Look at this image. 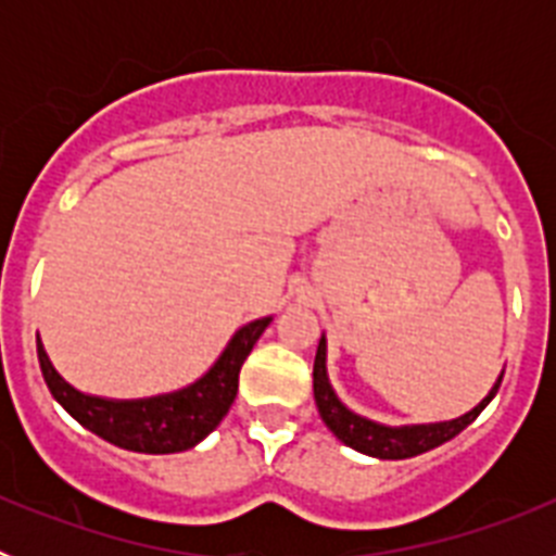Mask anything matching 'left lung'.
Instances as JSON below:
<instances>
[{
    "label": "left lung",
    "instance_id": "8db88e82",
    "mask_svg": "<svg viewBox=\"0 0 556 556\" xmlns=\"http://www.w3.org/2000/svg\"><path fill=\"white\" fill-rule=\"evenodd\" d=\"M326 351V337H320L317 356H314V401H317L323 424L337 434V440H342L345 445H351V448L362 451V454L367 456H378V459H409V456L426 454V451L454 440V437L459 434L465 426L473 424L476 417H479V412L493 401L495 392H498L501 387V378H504V372H501L498 381L493 384V390L488 392V397H484L479 406H473L468 415L456 417V420L424 426H384L356 415V412H351L342 401H339L331 381H328Z\"/></svg>",
    "mask_w": 556,
    "mask_h": 556
}]
</instances>
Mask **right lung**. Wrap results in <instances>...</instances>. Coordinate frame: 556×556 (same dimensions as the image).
Returning <instances> with one entry per match:
<instances>
[{
	"label": "right lung",
	"instance_id": "obj_1",
	"mask_svg": "<svg viewBox=\"0 0 556 556\" xmlns=\"http://www.w3.org/2000/svg\"><path fill=\"white\" fill-rule=\"evenodd\" d=\"M269 323L273 317H262L239 328L230 337L223 356L194 384L178 392H166V395L139 397V401H113V397L86 395L75 390L52 367L41 339H36L38 365H41L43 381L52 397L83 429L94 431L97 437L125 451L178 454V451L194 448L228 415L236 390H239V370Z\"/></svg>",
	"mask_w": 556,
	"mask_h": 556
}]
</instances>
